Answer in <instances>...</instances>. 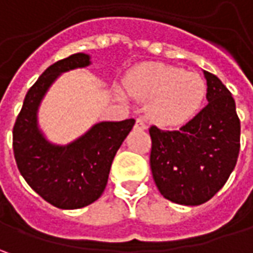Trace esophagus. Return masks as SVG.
Wrapping results in <instances>:
<instances>
[{
  "label": "esophagus",
  "instance_id": "1",
  "mask_svg": "<svg viewBox=\"0 0 253 253\" xmlns=\"http://www.w3.org/2000/svg\"><path fill=\"white\" fill-rule=\"evenodd\" d=\"M135 128L136 129H146L148 128V124H146V121L143 118H138L136 122H135Z\"/></svg>",
  "mask_w": 253,
  "mask_h": 253
}]
</instances>
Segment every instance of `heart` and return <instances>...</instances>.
<instances>
[{"instance_id": "b5f03b06", "label": "heart", "mask_w": 253, "mask_h": 253, "mask_svg": "<svg viewBox=\"0 0 253 253\" xmlns=\"http://www.w3.org/2000/svg\"><path fill=\"white\" fill-rule=\"evenodd\" d=\"M128 91L135 98L151 101L153 121L162 126H177L199 114L207 85L197 73L169 64H149L132 74Z\"/></svg>"}]
</instances>
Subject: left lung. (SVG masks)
Wrapping results in <instances>:
<instances>
[{
  "label": "left lung",
  "mask_w": 253,
  "mask_h": 253,
  "mask_svg": "<svg viewBox=\"0 0 253 253\" xmlns=\"http://www.w3.org/2000/svg\"><path fill=\"white\" fill-rule=\"evenodd\" d=\"M209 104L177 131L152 125L151 169L165 199L200 206L218 191L237 165L241 122L235 101L217 76L204 72Z\"/></svg>",
  "instance_id": "left-lung-1"
}]
</instances>
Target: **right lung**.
Instances as JSON below:
<instances>
[{"label":"right lung","mask_w":253,"mask_h":253,"mask_svg":"<svg viewBox=\"0 0 253 253\" xmlns=\"http://www.w3.org/2000/svg\"><path fill=\"white\" fill-rule=\"evenodd\" d=\"M90 56L76 53L44 70L29 88L12 131L16 166L26 183L57 209L76 210L100 199L117 151L135 120L98 122L76 141L54 145L38 125L41 101L64 72L87 67Z\"/></svg>","instance_id":"1"}]
</instances>
